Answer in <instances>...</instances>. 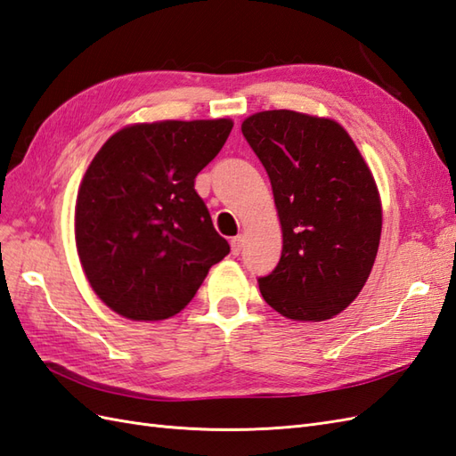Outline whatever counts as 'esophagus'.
I'll use <instances>...</instances> for the list:
<instances>
[{"instance_id": "34e87169", "label": "esophagus", "mask_w": 456, "mask_h": 456, "mask_svg": "<svg viewBox=\"0 0 456 456\" xmlns=\"http://www.w3.org/2000/svg\"><path fill=\"white\" fill-rule=\"evenodd\" d=\"M240 250H242V237L240 235L239 237H232L231 239V252L235 254V256H239Z\"/></svg>"}]
</instances>
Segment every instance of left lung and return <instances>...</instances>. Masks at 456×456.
I'll return each mask as SVG.
<instances>
[{
  "mask_svg": "<svg viewBox=\"0 0 456 456\" xmlns=\"http://www.w3.org/2000/svg\"><path fill=\"white\" fill-rule=\"evenodd\" d=\"M240 130L270 176L283 235L278 266L258 278L262 297L293 321L332 319L363 289L379 250L373 175L330 118L264 110Z\"/></svg>",
  "mask_w": 456,
  "mask_h": 456,
  "instance_id": "1",
  "label": "left lung"
}]
</instances>
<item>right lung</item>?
<instances>
[{"label":"right lung","mask_w":456,"mask_h":456,"mask_svg":"<svg viewBox=\"0 0 456 456\" xmlns=\"http://www.w3.org/2000/svg\"><path fill=\"white\" fill-rule=\"evenodd\" d=\"M232 122L165 120L116 132L77 192L76 242L99 299L130 321H163L192 301L229 254L194 190Z\"/></svg>","instance_id":"1"}]
</instances>
